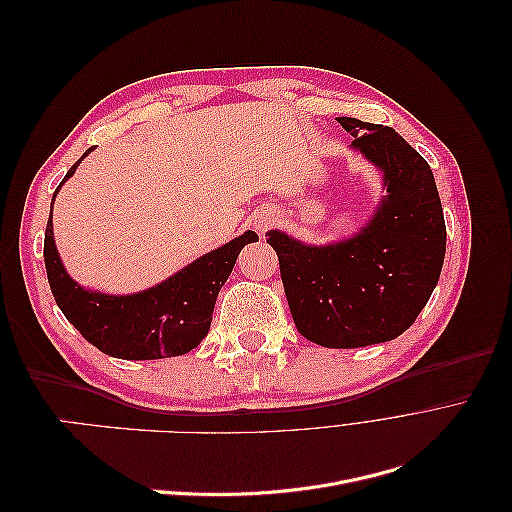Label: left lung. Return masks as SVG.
Returning a JSON list of instances; mask_svg holds the SVG:
<instances>
[{"label":"left lung","instance_id":"obj_1","mask_svg":"<svg viewBox=\"0 0 512 512\" xmlns=\"http://www.w3.org/2000/svg\"><path fill=\"white\" fill-rule=\"evenodd\" d=\"M352 149L382 170L386 196L361 232L305 245L269 230L284 292L303 337L324 348L391 342L421 314L440 280L446 226L425 158L393 128L339 117Z\"/></svg>","mask_w":512,"mask_h":512}]
</instances>
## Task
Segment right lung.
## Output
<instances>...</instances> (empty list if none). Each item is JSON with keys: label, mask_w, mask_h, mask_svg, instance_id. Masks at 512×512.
<instances>
[{"label": "right lung", "mask_w": 512, "mask_h": 512, "mask_svg": "<svg viewBox=\"0 0 512 512\" xmlns=\"http://www.w3.org/2000/svg\"><path fill=\"white\" fill-rule=\"evenodd\" d=\"M94 147L87 149V153ZM76 162L68 177L74 175ZM53 194V200L59 192ZM258 241L254 230L196 258L166 282L136 294H102L76 284L61 265L53 239V203L44 232V265L51 292L64 316L89 344L126 361H151L179 356L196 348L209 333L218 292L235 267L243 245Z\"/></svg>", "instance_id": "1"}]
</instances>
